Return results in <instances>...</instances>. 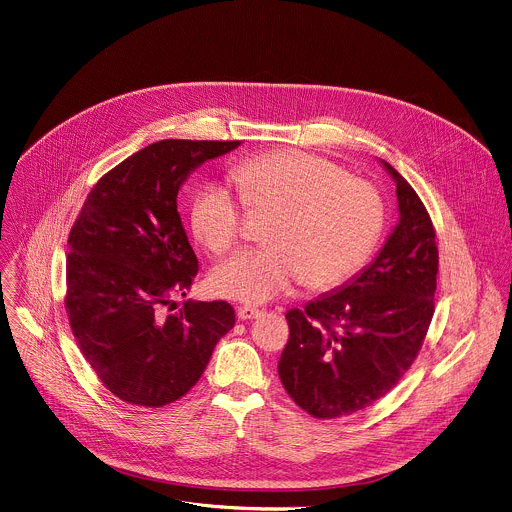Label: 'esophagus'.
<instances>
[{"label": "esophagus", "mask_w": 512, "mask_h": 512, "mask_svg": "<svg viewBox=\"0 0 512 512\" xmlns=\"http://www.w3.org/2000/svg\"><path fill=\"white\" fill-rule=\"evenodd\" d=\"M261 314H263V312L257 310V308H253V306H241V308L237 310L239 320H255V318H259Z\"/></svg>", "instance_id": "esophagus-1"}]
</instances>
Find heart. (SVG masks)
Listing matches in <instances>:
<instances>
[{
    "label": "heart",
    "instance_id": "1",
    "mask_svg": "<svg viewBox=\"0 0 512 512\" xmlns=\"http://www.w3.org/2000/svg\"><path fill=\"white\" fill-rule=\"evenodd\" d=\"M255 212H273L265 249L218 265L212 287L235 302L265 304L302 279L314 289L336 285L367 261L383 229V202L364 180L302 152H271L229 170ZM192 231L212 253L233 249L243 233V203L223 182H208L192 202Z\"/></svg>",
    "mask_w": 512,
    "mask_h": 512
}]
</instances>
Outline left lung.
<instances>
[{"mask_svg": "<svg viewBox=\"0 0 512 512\" xmlns=\"http://www.w3.org/2000/svg\"><path fill=\"white\" fill-rule=\"evenodd\" d=\"M397 186L399 221L377 257L304 310H289L279 379L304 411L350 415L385 397L415 360L433 316L437 247L411 184L379 160Z\"/></svg>", "mask_w": 512, "mask_h": 512, "instance_id": "left-lung-1", "label": "left lung"}]
</instances>
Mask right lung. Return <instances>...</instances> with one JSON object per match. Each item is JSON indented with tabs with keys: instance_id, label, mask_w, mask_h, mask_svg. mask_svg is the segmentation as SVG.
I'll use <instances>...</instances> for the list:
<instances>
[{
	"instance_id": "1",
	"label": "right lung",
	"mask_w": 512,
	"mask_h": 512,
	"mask_svg": "<svg viewBox=\"0 0 512 512\" xmlns=\"http://www.w3.org/2000/svg\"><path fill=\"white\" fill-rule=\"evenodd\" d=\"M241 141L162 139L123 160L91 190L68 237L66 312L91 369L121 401L162 407L202 377L235 326L231 304L184 302L198 273L178 192L204 162Z\"/></svg>"
}]
</instances>
